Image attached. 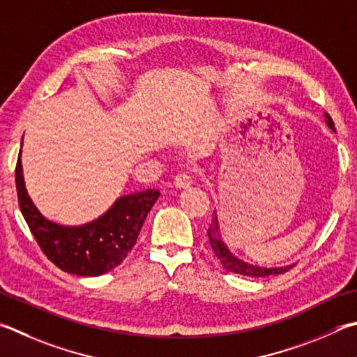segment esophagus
I'll return each instance as SVG.
<instances>
[{
	"label": "esophagus",
	"mask_w": 357,
	"mask_h": 357,
	"mask_svg": "<svg viewBox=\"0 0 357 357\" xmlns=\"http://www.w3.org/2000/svg\"><path fill=\"white\" fill-rule=\"evenodd\" d=\"M192 176L190 173H185V172H181L178 173L176 176H174V185L179 187V189H185V187H189L192 184Z\"/></svg>",
	"instance_id": "obj_1"
}]
</instances>
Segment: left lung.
I'll return each instance as SVG.
<instances>
[{
  "instance_id": "obj_1",
  "label": "left lung",
  "mask_w": 357,
  "mask_h": 357,
  "mask_svg": "<svg viewBox=\"0 0 357 357\" xmlns=\"http://www.w3.org/2000/svg\"><path fill=\"white\" fill-rule=\"evenodd\" d=\"M325 119H326V125L335 131L334 128V121L329 114L325 112ZM207 236H209V242L213 250V255L217 256V259L222 262L223 267L226 270L232 271V273L237 275H243V276H251V278H262V276H271V275H281L286 273L295 264L286 265V267H273V268H267V267H259V265H252L238 259L236 255H232L229 251L228 246L223 242L222 236H220V229H218V220H217V213L213 212L212 217V225L207 229Z\"/></svg>"
}]
</instances>
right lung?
Segmentation results:
<instances>
[{"label":"right lung","mask_w":357,"mask_h":357,"mask_svg":"<svg viewBox=\"0 0 357 357\" xmlns=\"http://www.w3.org/2000/svg\"><path fill=\"white\" fill-rule=\"evenodd\" d=\"M20 158L22 150L15 167L18 206L43 255L56 267L77 276H100L120 265L137 242L160 192L148 189L120 197L106 213L86 225H57L38 212L26 192Z\"/></svg>","instance_id":"add662e5"}]
</instances>
